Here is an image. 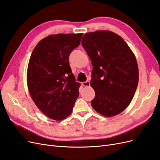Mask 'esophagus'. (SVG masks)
Masks as SVG:
<instances>
[{
  "instance_id": "esophagus-1",
  "label": "esophagus",
  "mask_w": 160,
  "mask_h": 160,
  "mask_svg": "<svg viewBox=\"0 0 160 160\" xmlns=\"http://www.w3.org/2000/svg\"><path fill=\"white\" fill-rule=\"evenodd\" d=\"M81 84L83 85L84 87H89V86H90V82L89 81H87L83 82Z\"/></svg>"
}]
</instances>
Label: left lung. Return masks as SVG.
<instances>
[{
    "mask_svg": "<svg viewBox=\"0 0 160 160\" xmlns=\"http://www.w3.org/2000/svg\"><path fill=\"white\" fill-rule=\"evenodd\" d=\"M93 65V108L105 117L122 112L132 101L139 81L136 59L123 38L111 31L86 33L81 41Z\"/></svg>",
    "mask_w": 160,
    "mask_h": 160,
    "instance_id": "8db88e82",
    "label": "left lung"
}]
</instances>
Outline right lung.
<instances>
[{
  "mask_svg": "<svg viewBox=\"0 0 160 160\" xmlns=\"http://www.w3.org/2000/svg\"><path fill=\"white\" fill-rule=\"evenodd\" d=\"M82 36H48L36 45L28 62L27 85L31 98L43 113L54 120L68 117L79 95L80 83L71 71L69 57Z\"/></svg>",
  "mask_w": 160,
  "mask_h": 160,
  "instance_id": "add662e5",
  "label": "right lung"
}]
</instances>
